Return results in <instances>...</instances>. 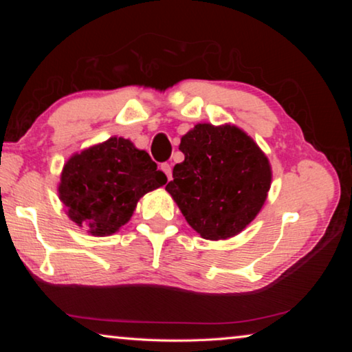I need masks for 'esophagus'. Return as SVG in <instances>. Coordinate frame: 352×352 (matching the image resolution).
Here are the masks:
<instances>
[{"instance_id":"34e87169","label":"esophagus","mask_w":352,"mask_h":352,"mask_svg":"<svg viewBox=\"0 0 352 352\" xmlns=\"http://www.w3.org/2000/svg\"><path fill=\"white\" fill-rule=\"evenodd\" d=\"M160 169H162L164 174H166V177H168V180H170L172 178V169H170V164H168V163H163L162 166H160Z\"/></svg>"}]
</instances>
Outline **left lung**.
Returning a JSON list of instances; mask_svg holds the SVG:
<instances>
[{
  "label": "left lung",
  "instance_id": "left-lung-1",
  "mask_svg": "<svg viewBox=\"0 0 352 352\" xmlns=\"http://www.w3.org/2000/svg\"><path fill=\"white\" fill-rule=\"evenodd\" d=\"M184 162L166 190L186 222L210 241L239 234L258 216L272 183L265 153L239 127L197 124L183 136Z\"/></svg>",
  "mask_w": 352,
  "mask_h": 352
}]
</instances>
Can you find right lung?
Instances as JSON below:
<instances>
[{
	"instance_id": "add662e5",
	"label": "right lung",
	"mask_w": 352,
	"mask_h": 352,
	"mask_svg": "<svg viewBox=\"0 0 352 352\" xmlns=\"http://www.w3.org/2000/svg\"><path fill=\"white\" fill-rule=\"evenodd\" d=\"M166 182L168 177L146 151L111 136L74 153L63 166L57 190L68 217L102 237L119 231L142 195Z\"/></svg>"
}]
</instances>
